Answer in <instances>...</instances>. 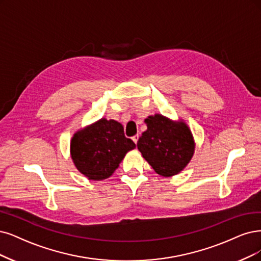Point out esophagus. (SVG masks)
Segmentation results:
<instances>
[{"label": "esophagus", "mask_w": 261, "mask_h": 261, "mask_svg": "<svg viewBox=\"0 0 261 261\" xmlns=\"http://www.w3.org/2000/svg\"><path fill=\"white\" fill-rule=\"evenodd\" d=\"M139 138H140V136H139V134H137V136H134V137L132 138V140H133V142H134V143L137 144V143H138V141H139Z\"/></svg>", "instance_id": "1"}]
</instances>
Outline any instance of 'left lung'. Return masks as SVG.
Returning <instances> with one entry per match:
<instances>
[{
	"instance_id": "8db88e82",
	"label": "left lung",
	"mask_w": 261,
	"mask_h": 261,
	"mask_svg": "<svg viewBox=\"0 0 261 261\" xmlns=\"http://www.w3.org/2000/svg\"><path fill=\"white\" fill-rule=\"evenodd\" d=\"M147 130L142 133L138 148L157 174L171 177L184 170L195 153L196 143L188 124L161 114L145 119Z\"/></svg>"
}]
</instances>
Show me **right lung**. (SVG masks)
Wrapping results in <instances>:
<instances>
[{
    "label": "right lung",
    "instance_id": "obj_1",
    "mask_svg": "<svg viewBox=\"0 0 261 261\" xmlns=\"http://www.w3.org/2000/svg\"><path fill=\"white\" fill-rule=\"evenodd\" d=\"M136 148L124 137L122 124L101 118L77 130L71 139L70 153L75 168L90 180L109 178L125 153Z\"/></svg>",
    "mask_w": 261,
    "mask_h": 261
}]
</instances>
